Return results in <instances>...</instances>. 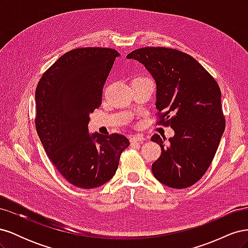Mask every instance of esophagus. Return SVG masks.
Here are the masks:
<instances>
[{"label":"esophagus","instance_id":"34e87169","mask_svg":"<svg viewBox=\"0 0 248 248\" xmlns=\"http://www.w3.org/2000/svg\"><path fill=\"white\" fill-rule=\"evenodd\" d=\"M129 140H130V142H136V141H144L145 140V139H144V137L142 136H140V134H138V136H131L130 138H129Z\"/></svg>","mask_w":248,"mask_h":248}]
</instances>
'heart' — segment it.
I'll return each instance as SVG.
<instances>
[{"label":"heart","instance_id":"heart-1","mask_svg":"<svg viewBox=\"0 0 248 248\" xmlns=\"http://www.w3.org/2000/svg\"><path fill=\"white\" fill-rule=\"evenodd\" d=\"M137 79V78H136Z\"/></svg>","mask_w":248,"mask_h":248}]
</instances>
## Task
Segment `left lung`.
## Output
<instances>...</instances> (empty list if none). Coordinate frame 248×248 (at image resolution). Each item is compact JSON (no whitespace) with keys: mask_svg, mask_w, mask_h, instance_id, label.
<instances>
[{"mask_svg":"<svg viewBox=\"0 0 248 248\" xmlns=\"http://www.w3.org/2000/svg\"><path fill=\"white\" fill-rule=\"evenodd\" d=\"M127 59L137 60L152 74L157 124L175 131L168 144L158 134L151 138L161 148L152 164L154 177L177 189L196 184L211 164L226 128L218 84L196 59L175 48L142 47Z\"/></svg>","mask_w":248,"mask_h":248,"instance_id":"left-lung-1","label":"left lung"}]
</instances>
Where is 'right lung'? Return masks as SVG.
Masks as SVG:
<instances>
[{"label": "right lung", "mask_w": 248, "mask_h": 248, "mask_svg": "<svg viewBox=\"0 0 248 248\" xmlns=\"http://www.w3.org/2000/svg\"><path fill=\"white\" fill-rule=\"evenodd\" d=\"M119 52L78 47L60 57L36 88L35 126L58 171L70 184L91 189L114 177L129 140L119 133L88 132L90 114L99 108L102 89Z\"/></svg>", "instance_id": "obj_1"}]
</instances>
